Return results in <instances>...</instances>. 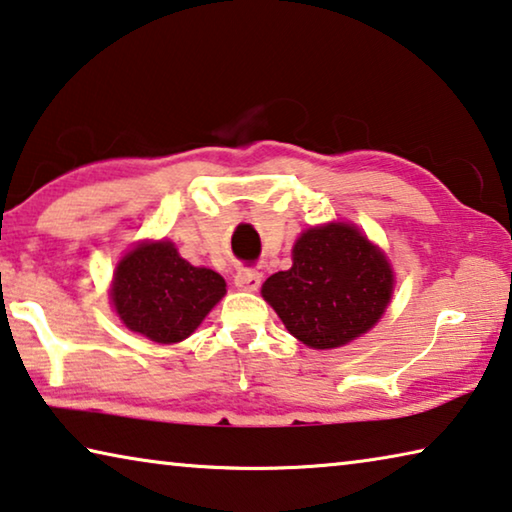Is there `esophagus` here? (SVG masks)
Instances as JSON below:
<instances>
[{
    "label": "esophagus",
    "mask_w": 512,
    "mask_h": 512,
    "mask_svg": "<svg viewBox=\"0 0 512 512\" xmlns=\"http://www.w3.org/2000/svg\"><path fill=\"white\" fill-rule=\"evenodd\" d=\"M234 285H237L241 291H257L259 285H262V273L255 269H241L237 275H234Z\"/></svg>",
    "instance_id": "obj_1"
}]
</instances>
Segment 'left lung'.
Here are the masks:
<instances>
[{"mask_svg": "<svg viewBox=\"0 0 512 512\" xmlns=\"http://www.w3.org/2000/svg\"><path fill=\"white\" fill-rule=\"evenodd\" d=\"M385 255L351 225L310 227L294 246V264L264 282L287 330L312 348H335L367 332L392 298Z\"/></svg>", "mask_w": 512, "mask_h": 512, "instance_id": "left-lung-1", "label": "left lung"}]
</instances>
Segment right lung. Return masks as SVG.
I'll list each match as a JSON object with an SVG mask.
<instances>
[{
	"label": "right lung",
	"mask_w": 512,
	"mask_h": 512,
	"mask_svg": "<svg viewBox=\"0 0 512 512\" xmlns=\"http://www.w3.org/2000/svg\"><path fill=\"white\" fill-rule=\"evenodd\" d=\"M225 280L177 255L173 243H143L123 257L111 298L120 321L157 344L182 342L223 298Z\"/></svg>",
	"instance_id": "obj_1"
}]
</instances>
